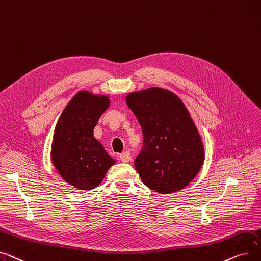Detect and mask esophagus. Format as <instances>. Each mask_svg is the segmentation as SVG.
Returning <instances> with one entry per match:
<instances>
[{"mask_svg": "<svg viewBox=\"0 0 261 261\" xmlns=\"http://www.w3.org/2000/svg\"><path fill=\"white\" fill-rule=\"evenodd\" d=\"M130 153L129 152H125V153H122L120 155V160L122 163H129L130 161Z\"/></svg>", "mask_w": 261, "mask_h": 261, "instance_id": "esophagus-1", "label": "esophagus"}]
</instances>
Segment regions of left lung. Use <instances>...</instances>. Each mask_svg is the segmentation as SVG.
Instances as JSON below:
<instances>
[{"instance_id":"8db88e82","label":"left lung","mask_w":261,"mask_h":261,"mask_svg":"<svg viewBox=\"0 0 261 261\" xmlns=\"http://www.w3.org/2000/svg\"><path fill=\"white\" fill-rule=\"evenodd\" d=\"M126 104L143 133L135 168L148 188L168 194L196 176L205 159L202 137L182 101L170 90L152 87L126 95Z\"/></svg>"}]
</instances>
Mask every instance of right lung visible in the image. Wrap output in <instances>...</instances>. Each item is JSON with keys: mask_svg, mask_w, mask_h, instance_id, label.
Here are the masks:
<instances>
[{"mask_svg": "<svg viewBox=\"0 0 261 261\" xmlns=\"http://www.w3.org/2000/svg\"><path fill=\"white\" fill-rule=\"evenodd\" d=\"M107 95L81 90L61 113L55 126L51 159L59 175L80 190H91L102 182L116 164L93 129L108 108Z\"/></svg>", "mask_w": 261, "mask_h": 261, "instance_id": "obj_1", "label": "right lung"}]
</instances>
